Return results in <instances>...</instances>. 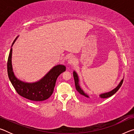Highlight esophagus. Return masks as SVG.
<instances>
[{
  "instance_id": "obj_1",
  "label": "esophagus",
  "mask_w": 134,
  "mask_h": 134,
  "mask_svg": "<svg viewBox=\"0 0 134 134\" xmlns=\"http://www.w3.org/2000/svg\"><path fill=\"white\" fill-rule=\"evenodd\" d=\"M76 59L74 57H70L69 59V60H68V63H69L70 65H74L76 63Z\"/></svg>"
}]
</instances>
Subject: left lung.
Masks as SVG:
<instances>
[{"label":"left lung","mask_w":134,"mask_h":134,"mask_svg":"<svg viewBox=\"0 0 134 134\" xmlns=\"http://www.w3.org/2000/svg\"><path fill=\"white\" fill-rule=\"evenodd\" d=\"M73 77L74 79V83H75V86H76V89L77 90V91L80 94L83 95V96L87 97V98H90L89 95L87 93H86V92H84V90L81 89V87H80V83H79V76L76 71H73ZM123 81H124V78L122 79L121 81L119 82V83L118 84V85L115 88V89H113V90H110V91H109V92L103 93H100L99 94V97H100V98L105 99V98H108V97H109L112 96V95L114 94L115 93H116L118 90L119 89V88L121 87V85H122Z\"/></svg>","instance_id":"left-lung-1"}]
</instances>
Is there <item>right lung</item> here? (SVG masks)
Returning <instances> with one entry per match:
<instances>
[{"label":"right lung","instance_id":"right-lung-1","mask_svg":"<svg viewBox=\"0 0 134 134\" xmlns=\"http://www.w3.org/2000/svg\"><path fill=\"white\" fill-rule=\"evenodd\" d=\"M19 36L15 38L11 46L9 55L7 69L9 79L20 96L34 102H41L48 99L53 94L58 76L65 71V65L58 64L54 66L40 80L35 82H25L18 79L15 75L12 64V46Z\"/></svg>","mask_w":134,"mask_h":134}]
</instances>
